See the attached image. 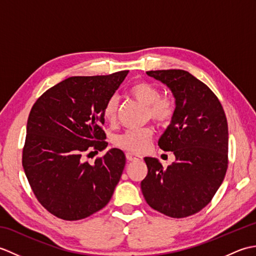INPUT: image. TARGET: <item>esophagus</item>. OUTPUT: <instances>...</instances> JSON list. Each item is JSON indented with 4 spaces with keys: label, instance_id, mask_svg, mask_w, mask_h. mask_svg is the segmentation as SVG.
Masks as SVG:
<instances>
[{
    "label": "esophagus",
    "instance_id": "1",
    "mask_svg": "<svg viewBox=\"0 0 256 256\" xmlns=\"http://www.w3.org/2000/svg\"><path fill=\"white\" fill-rule=\"evenodd\" d=\"M126 158L128 162H138V160H142V156L132 154V153H126Z\"/></svg>",
    "mask_w": 256,
    "mask_h": 256
}]
</instances>
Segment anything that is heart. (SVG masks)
Wrapping results in <instances>:
<instances>
[{
    "mask_svg": "<svg viewBox=\"0 0 256 256\" xmlns=\"http://www.w3.org/2000/svg\"><path fill=\"white\" fill-rule=\"evenodd\" d=\"M130 94L135 100L146 106L148 118H150L157 124H167L174 114V102L166 96H160V91L156 86L146 81L134 84ZM118 99L116 96H111L103 106V118L106 122L113 123L118 116ZM153 131L150 128L140 130H130L118 135L114 144L130 153H143L150 148Z\"/></svg>",
    "mask_w": 256,
    "mask_h": 256,
    "instance_id": "heart-1",
    "label": "heart"
}]
</instances>
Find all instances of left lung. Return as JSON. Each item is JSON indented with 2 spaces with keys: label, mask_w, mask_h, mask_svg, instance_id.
<instances>
[{
  "label": "left lung",
  "mask_w": 256,
  "mask_h": 256,
  "mask_svg": "<svg viewBox=\"0 0 256 256\" xmlns=\"http://www.w3.org/2000/svg\"><path fill=\"white\" fill-rule=\"evenodd\" d=\"M175 98L170 124L158 140L175 162L166 170L145 157L148 175L140 182L146 202L172 218L197 214L224 182L228 168L226 118L220 101L204 82L180 69L148 72Z\"/></svg>",
  "instance_id": "left-lung-1"
}]
</instances>
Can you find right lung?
<instances>
[{
	"label": "right lung",
	"mask_w": 256,
	"mask_h": 256,
	"mask_svg": "<svg viewBox=\"0 0 256 256\" xmlns=\"http://www.w3.org/2000/svg\"><path fill=\"white\" fill-rule=\"evenodd\" d=\"M128 74L70 77L32 108L23 168L37 200L57 218L84 219L112 197L126 162L123 152L111 148L94 164L84 156L108 146L103 106Z\"/></svg>",
	"instance_id": "add662e5"
}]
</instances>
